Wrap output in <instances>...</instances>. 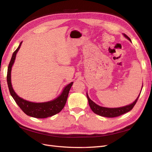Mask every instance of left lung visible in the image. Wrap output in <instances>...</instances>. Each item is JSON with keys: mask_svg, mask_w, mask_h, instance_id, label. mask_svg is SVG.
Returning <instances> with one entry per match:
<instances>
[{"mask_svg": "<svg viewBox=\"0 0 152 152\" xmlns=\"http://www.w3.org/2000/svg\"><path fill=\"white\" fill-rule=\"evenodd\" d=\"M123 34L125 37L131 41L130 38L126 34ZM140 95V94H139V96L137 97V99H136V100L132 104H129V105H128L126 106L121 107H117V108H107V107L99 106L95 102H94L91 100V99L88 97L87 93V97L88 99V104H89V106L92 109V111L94 113L99 115V116L106 117V118H114V117L121 116V115H122L123 114H125V113L130 111L133 108L136 103H137Z\"/></svg>", "mask_w": 152, "mask_h": 152, "instance_id": "8db88e82", "label": "left lung"}]
</instances>
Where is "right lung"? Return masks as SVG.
<instances>
[{
  "instance_id": "obj_1",
  "label": "right lung",
  "mask_w": 152,
  "mask_h": 152,
  "mask_svg": "<svg viewBox=\"0 0 152 152\" xmlns=\"http://www.w3.org/2000/svg\"><path fill=\"white\" fill-rule=\"evenodd\" d=\"M21 43L22 41L19 44V46L16 50L13 53L11 60H10L8 66L7 81L10 95L12 96L19 107L28 116L36 118H46L53 116V115L60 113L63 108L64 107L67 100L68 96H69L70 89L74 82H71L69 85H67L64 88V91H63L60 96L54 99V100L49 102L36 103L26 101L24 99L19 97L12 88L11 79H10V74H11L12 66L15 59V56H16L18 51L20 48Z\"/></svg>"
}]
</instances>
